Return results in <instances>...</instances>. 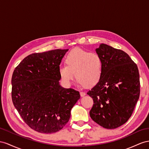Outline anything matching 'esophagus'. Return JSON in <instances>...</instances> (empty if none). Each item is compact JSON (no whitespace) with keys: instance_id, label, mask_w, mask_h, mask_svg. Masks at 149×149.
Instances as JSON below:
<instances>
[{"instance_id":"esophagus-1","label":"esophagus","mask_w":149,"mask_h":149,"mask_svg":"<svg viewBox=\"0 0 149 149\" xmlns=\"http://www.w3.org/2000/svg\"><path fill=\"white\" fill-rule=\"evenodd\" d=\"M80 94H81V97H83V96H85L86 93L84 92H83V91H81V92H80Z\"/></svg>"}]
</instances>
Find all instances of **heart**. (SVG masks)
<instances>
[{
	"mask_svg": "<svg viewBox=\"0 0 149 149\" xmlns=\"http://www.w3.org/2000/svg\"><path fill=\"white\" fill-rule=\"evenodd\" d=\"M65 62L66 65L60 66L58 73L65 84H70L75 74L79 84L87 87H93L100 81L102 62L97 54L81 48H75L68 53Z\"/></svg>",
	"mask_w": 149,
	"mask_h": 149,
	"instance_id": "heart-1",
	"label": "heart"
}]
</instances>
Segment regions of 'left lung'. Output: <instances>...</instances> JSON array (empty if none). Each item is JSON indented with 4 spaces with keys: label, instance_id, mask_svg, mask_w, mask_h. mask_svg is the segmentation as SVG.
<instances>
[{
    "label": "left lung",
    "instance_id": "1",
    "mask_svg": "<svg viewBox=\"0 0 149 149\" xmlns=\"http://www.w3.org/2000/svg\"><path fill=\"white\" fill-rule=\"evenodd\" d=\"M96 51L102 60V72L100 81L87 93L94 101L90 116L104 128H116L128 120L139 100V69L123 50L102 43Z\"/></svg>",
    "mask_w": 149,
    "mask_h": 149
}]
</instances>
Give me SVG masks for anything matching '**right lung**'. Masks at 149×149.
Here are the masks:
<instances>
[{
  "label": "right lung",
  "mask_w": 149,
  "mask_h": 149,
  "mask_svg": "<svg viewBox=\"0 0 149 149\" xmlns=\"http://www.w3.org/2000/svg\"><path fill=\"white\" fill-rule=\"evenodd\" d=\"M67 49H56L26 56L15 68L12 100L21 117L34 130L55 133L70 117L79 92L59 84L58 68Z\"/></svg>",
  "instance_id": "right-lung-1"
}]
</instances>
